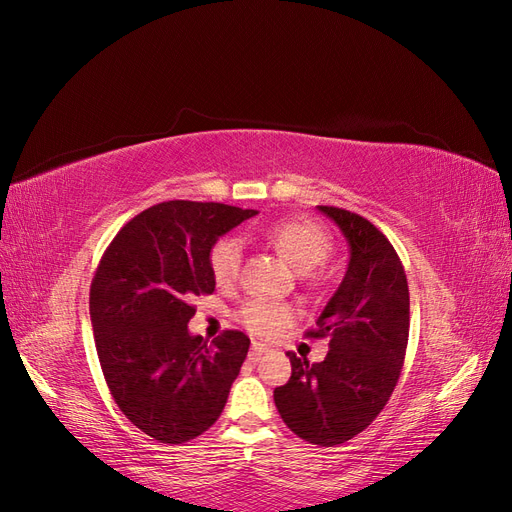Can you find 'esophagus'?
Here are the masks:
<instances>
[{
	"label": "esophagus",
	"mask_w": 512,
	"mask_h": 512,
	"mask_svg": "<svg viewBox=\"0 0 512 512\" xmlns=\"http://www.w3.org/2000/svg\"><path fill=\"white\" fill-rule=\"evenodd\" d=\"M267 350H269V348H267L265 344H258V342H254V344H252V348H250V359H252V361H256L258 356H260V354H265Z\"/></svg>",
	"instance_id": "obj_1"
}]
</instances>
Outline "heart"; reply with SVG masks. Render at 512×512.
Wrapping results in <instances>:
<instances>
[{"instance_id":"b5f03b06","label":"heart","mask_w":512,"mask_h":512,"mask_svg":"<svg viewBox=\"0 0 512 512\" xmlns=\"http://www.w3.org/2000/svg\"><path fill=\"white\" fill-rule=\"evenodd\" d=\"M265 237L277 252H280L292 267L299 271H312L320 267L331 256L333 239L329 230L309 218H286L262 228ZM243 245L237 237H224L211 247L209 265L213 280L228 288L237 284L241 275ZM297 318V309L286 303L275 301H252L247 303L239 320L243 327L258 337H275Z\"/></svg>"}]
</instances>
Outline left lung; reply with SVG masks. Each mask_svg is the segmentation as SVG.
I'll return each mask as SVG.
<instances>
[{
  "instance_id": "left-lung-1",
  "label": "left lung",
  "mask_w": 512,
  "mask_h": 512,
  "mask_svg": "<svg viewBox=\"0 0 512 512\" xmlns=\"http://www.w3.org/2000/svg\"><path fill=\"white\" fill-rule=\"evenodd\" d=\"M350 245V262L337 292L307 337H329L322 363L288 352L292 376L273 399L292 433L309 444L352 440L384 410L404 367L410 333V292L391 241L339 207L320 205Z\"/></svg>"
}]
</instances>
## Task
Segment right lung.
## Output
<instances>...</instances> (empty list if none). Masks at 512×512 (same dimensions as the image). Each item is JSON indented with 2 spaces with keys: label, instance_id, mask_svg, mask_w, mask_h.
Returning <instances> with one entry per match:
<instances>
[{
  "label": "right lung",
  "instance_id": "1",
  "mask_svg": "<svg viewBox=\"0 0 512 512\" xmlns=\"http://www.w3.org/2000/svg\"><path fill=\"white\" fill-rule=\"evenodd\" d=\"M256 215L222 203L168 200L138 213L106 247L89 290L104 380L130 423L181 444L218 421L250 337L190 335L194 297L211 294V247Z\"/></svg>",
  "mask_w": 512,
  "mask_h": 512
}]
</instances>
